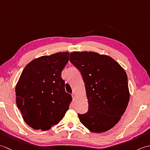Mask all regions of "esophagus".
<instances>
[{"mask_svg":"<svg viewBox=\"0 0 150 150\" xmlns=\"http://www.w3.org/2000/svg\"><path fill=\"white\" fill-rule=\"evenodd\" d=\"M71 96H72L73 99H75V93H74V92H73V93H71Z\"/></svg>","mask_w":150,"mask_h":150,"instance_id":"obj_1","label":"esophagus"}]
</instances>
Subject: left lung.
I'll return each instance as SVG.
<instances>
[{"label": "left lung", "mask_w": 150, "mask_h": 150, "mask_svg": "<svg viewBox=\"0 0 150 150\" xmlns=\"http://www.w3.org/2000/svg\"><path fill=\"white\" fill-rule=\"evenodd\" d=\"M69 61L80 71L88 97V111L78 113L81 122L94 133L112 128L129 103L126 71L110 57L95 52H74Z\"/></svg>", "instance_id": "left-lung-1"}]
</instances>
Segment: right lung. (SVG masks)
<instances>
[{
  "mask_svg": "<svg viewBox=\"0 0 150 150\" xmlns=\"http://www.w3.org/2000/svg\"><path fill=\"white\" fill-rule=\"evenodd\" d=\"M68 52L42 56L22 71L15 88L16 103L28 125L50 129L62 119L72 101L65 91L61 73L69 60Z\"/></svg>",
  "mask_w": 150,
  "mask_h": 150,
  "instance_id": "add662e5",
  "label": "right lung"
}]
</instances>
